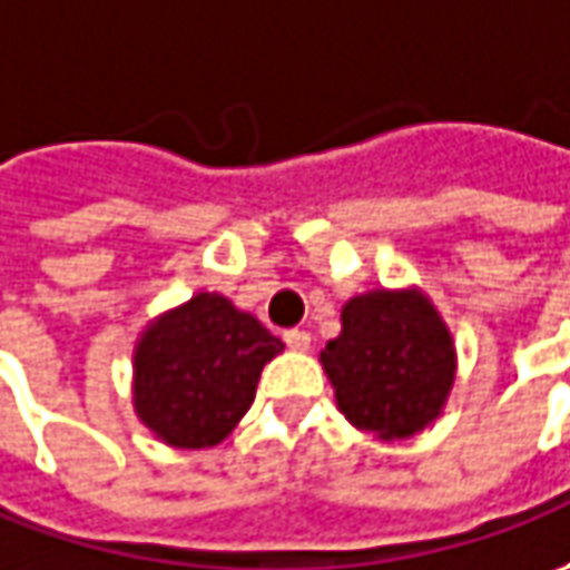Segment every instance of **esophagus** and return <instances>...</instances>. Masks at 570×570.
Segmentation results:
<instances>
[{"label": "esophagus", "instance_id": "esophagus-1", "mask_svg": "<svg viewBox=\"0 0 570 570\" xmlns=\"http://www.w3.org/2000/svg\"><path fill=\"white\" fill-rule=\"evenodd\" d=\"M284 344L289 346V350H296V353H305V350L312 346V337H308V331L293 327V331H286L284 334Z\"/></svg>", "mask_w": 570, "mask_h": 570}]
</instances>
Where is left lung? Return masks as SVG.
I'll return each mask as SVG.
<instances>
[{
    "instance_id": "1",
    "label": "left lung",
    "mask_w": 570,
    "mask_h": 570,
    "mask_svg": "<svg viewBox=\"0 0 570 570\" xmlns=\"http://www.w3.org/2000/svg\"><path fill=\"white\" fill-rule=\"evenodd\" d=\"M344 331L327 341L324 372L337 406L379 439H410L439 416L454 382V344L416 293H365L344 305Z\"/></svg>"
}]
</instances>
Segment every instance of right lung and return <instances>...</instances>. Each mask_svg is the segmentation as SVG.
<instances>
[{
    "instance_id": "1",
    "label": "right lung",
    "mask_w": 570,
    "mask_h": 570,
    "mask_svg": "<svg viewBox=\"0 0 570 570\" xmlns=\"http://www.w3.org/2000/svg\"><path fill=\"white\" fill-rule=\"evenodd\" d=\"M281 350L265 324L217 293H198L141 337L135 410L173 448H210L246 416L262 368Z\"/></svg>"
}]
</instances>
